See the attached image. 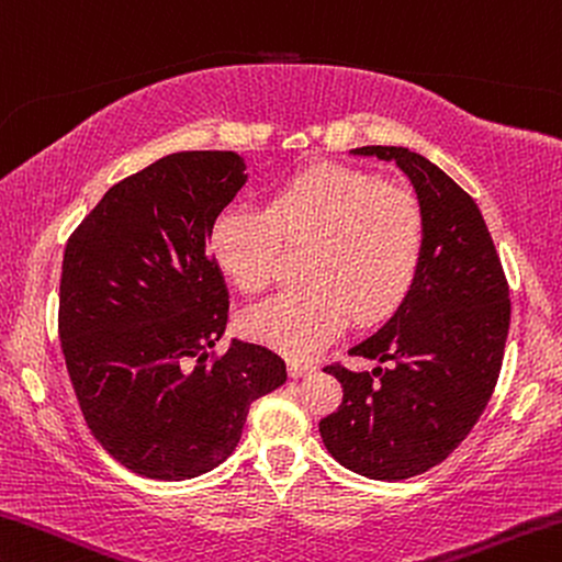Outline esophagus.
<instances>
[{
	"label": "esophagus",
	"instance_id": "obj_1",
	"mask_svg": "<svg viewBox=\"0 0 562 562\" xmlns=\"http://www.w3.org/2000/svg\"><path fill=\"white\" fill-rule=\"evenodd\" d=\"M314 371H316V367L306 364V361H296V359L289 361V374L291 376H306V374H314Z\"/></svg>",
	"mask_w": 562,
	"mask_h": 562
}]
</instances>
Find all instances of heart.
<instances>
[{
    "mask_svg": "<svg viewBox=\"0 0 562 562\" xmlns=\"http://www.w3.org/2000/svg\"><path fill=\"white\" fill-rule=\"evenodd\" d=\"M209 246L221 273L246 293L269 286L283 248H308V286L266 299L240 318L248 339L306 359L351 314L371 324L402 304L425 251V215L417 198L382 178L326 162L286 180L269 209H223Z\"/></svg>",
    "mask_w": 562,
    "mask_h": 562,
    "instance_id": "obj_1",
    "label": "heart"
}]
</instances>
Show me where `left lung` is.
Instances as JSON below:
<instances>
[{"label":"left lung","mask_w":562,"mask_h":562,"mask_svg":"<svg viewBox=\"0 0 562 562\" xmlns=\"http://www.w3.org/2000/svg\"><path fill=\"white\" fill-rule=\"evenodd\" d=\"M394 160L425 215V251L394 316L351 357L390 367H324L341 382L339 409L318 422L336 462L371 480H407L447 460L485 412L503 367L510 291L477 203L419 153L367 145Z\"/></svg>","instance_id":"8db88e82"}]
</instances>
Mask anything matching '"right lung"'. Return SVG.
<instances>
[{"label":"right lung","instance_id":"right-lung-1","mask_svg":"<svg viewBox=\"0 0 562 562\" xmlns=\"http://www.w3.org/2000/svg\"><path fill=\"white\" fill-rule=\"evenodd\" d=\"M244 170L231 150L166 155L112 186L65 246L67 374L92 437L143 477L178 482L218 468L251 404L286 382L283 359L258 344L233 339L211 357L228 289L209 238Z\"/></svg>","mask_w":562,"mask_h":562}]
</instances>
